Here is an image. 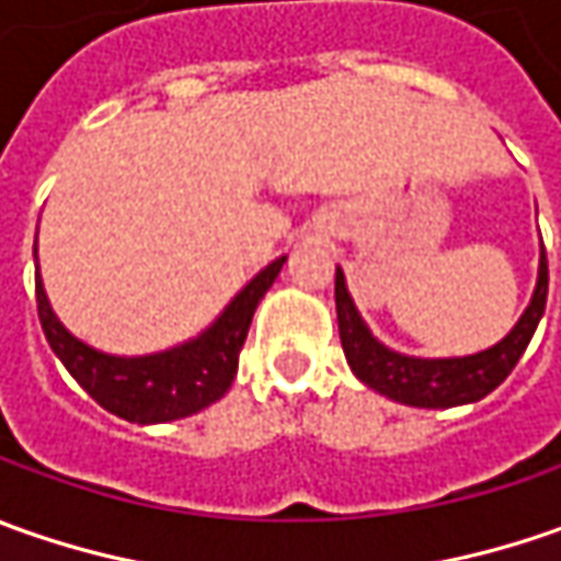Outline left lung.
Masks as SVG:
<instances>
[{"label":"left lung","instance_id":"1","mask_svg":"<svg viewBox=\"0 0 561 561\" xmlns=\"http://www.w3.org/2000/svg\"><path fill=\"white\" fill-rule=\"evenodd\" d=\"M547 290H550V271H547V249L540 243V265H537V287L530 296L528 309L515 321L500 343L490 350H481L474 356L453 358H421L397 353L383 346L365 318L358 314L353 296L346 290V274L336 268L334 299L336 324H340V343L353 375L377 390L380 397L415 405V409H453L478 402L486 393H493L525 356L530 336L537 331L543 309H547Z\"/></svg>","mask_w":561,"mask_h":561}]
</instances>
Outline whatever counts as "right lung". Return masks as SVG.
I'll list each match as a JSON object with an SVG mask.
<instances>
[{
    "mask_svg": "<svg viewBox=\"0 0 561 561\" xmlns=\"http://www.w3.org/2000/svg\"><path fill=\"white\" fill-rule=\"evenodd\" d=\"M36 255V249H33ZM287 255L274 259L237 293L203 334L149 356H112L77 340L53 312L36 265V309L53 353L77 383L112 415L134 424H164L203 412L230 390L255 306L271 290Z\"/></svg>",
    "mask_w": 561,
    "mask_h": 561,
    "instance_id": "right-lung-1",
    "label": "right lung"
}]
</instances>
